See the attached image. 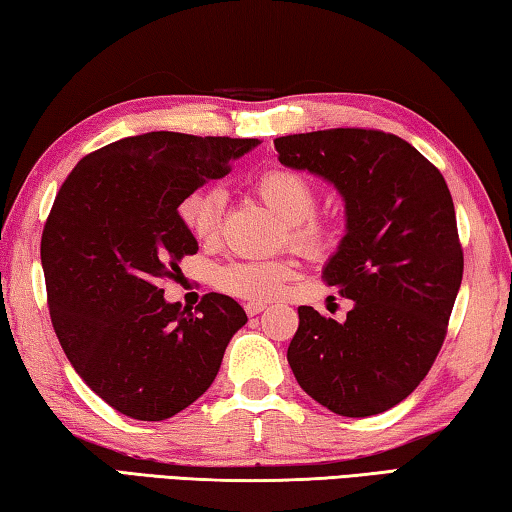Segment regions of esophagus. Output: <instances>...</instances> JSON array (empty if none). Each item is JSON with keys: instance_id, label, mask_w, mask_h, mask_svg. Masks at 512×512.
I'll list each match as a JSON object with an SVG mask.
<instances>
[{"instance_id": "34e87169", "label": "esophagus", "mask_w": 512, "mask_h": 512, "mask_svg": "<svg viewBox=\"0 0 512 512\" xmlns=\"http://www.w3.org/2000/svg\"><path fill=\"white\" fill-rule=\"evenodd\" d=\"M267 308V301H247L245 304V313L249 315V317H254V315H258V313H263Z\"/></svg>"}]
</instances>
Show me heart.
Wrapping results in <instances>:
<instances>
[{
  "mask_svg": "<svg viewBox=\"0 0 512 512\" xmlns=\"http://www.w3.org/2000/svg\"><path fill=\"white\" fill-rule=\"evenodd\" d=\"M251 188L265 206L281 217L286 238L299 249L322 254L335 240V226L324 217L313 215L317 204L315 183L304 172L290 167H272L251 181ZM224 208L222 190H195L179 204V220L197 240H213ZM295 274L290 258H265V261H231L215 272V286L226 295L265 301L286 288Z\"/></svg>",
  "mask_w": 512,
  "mask_h": 512,
  "instance_id": "obj_1",
  "label": "heart"
}]
</instances>
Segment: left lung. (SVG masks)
Returning a JSON list of instances; mask_svg holds the SVG:
<instances>
[{
	"mask_svg": "<svg viewBox=\"0 0 512 512\" xmlns=\"http://www.w3.org/2000/svg\"><path fill=\"white\" fill-rule=\"evenodd\" d=\"M274 147L283 165L329 181L345 201V236L324 279L354 301L345 322L299 306L292 374L335 415H379L429 374L463 281L447 181L383 131L295 133Z\"/></svg>",
	"mask_w": 512,
	"mask_h": 512,
	"instance_id": "obj_1",
	"label": "left lung"
}]
</instances>
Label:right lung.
Listing matches in <instances>:
<instances>
[{
    "label": "right lung",
    "mask_w": 512,
    "mask_h": 512,
    "mask_svg": "<svg viewBox=\"0 0 512 512\" xmlns=\"http://www.w3.org/2000/svg\"><path fill=\"white\" fill-rule=\"evenodd\" d=\"M258 145L142 133L81 158L58 190L40 242L49 315L74 370L122 415L161 422L188 408L247 324L238 301L217 292L181 311L161 281L199 249L181 199Z\"/></svg>",
    "instance_id": "1"
}]
</instances>
